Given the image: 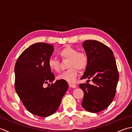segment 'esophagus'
<instances>
[{"label":"esophagus","mask_w":132,"mask_h":132,"mask_svg":"<svg viewBox=\"0 0 132 132\" xmlns=\"http://www.w3.org/2000/svg\"><path fill=\"white\" fill-rule=\"evenodd\" d=\"M69 85L70 86V87H71L72 88H75L77 87V85H75V84H70V83Z\"/></svg>","instance_id":"1"}]
</instances>
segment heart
I'll return each instance as SVG.
<instances>
[{
  "instance_id": "obj_1",
  "label": "heart",
  "mask_w": 132,
  "mask_h": 132,
  "mask_svg": "<svg viewBox=\"0 0 132 132\" xmlns=\"http://www.w3.org/2000/svg\"><path fill=\"white\" fill-rule=\"evenodd\" d=\"M63 60H69L67 70L62 72L57 77L58 80H65L70 83H74L77 79L78 71L83 70L88 64V58L86 53L78 52L77 49L71 46H66L62 49L60 53ZM47 64L49 69L54 72L60 71V62L55 58L49 59Z\"/></svg>"
}]
</instances>
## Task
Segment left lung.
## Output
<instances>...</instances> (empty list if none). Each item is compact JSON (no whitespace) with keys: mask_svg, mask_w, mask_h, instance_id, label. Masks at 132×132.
Returning a JSON list of instances; mask_svg holds the SVG:
<instances>
[{"mask_svg":"<svg viewBox=\"0 0 132 132\" xmlns=\"http://www.w3.org/2000/svg\"><path fill=\"white\" fill-rule=\"evenodd\" d=\"M82 45L88 58L81 79L92 78L94 84H80L84 92L82 105L86 111L97 113L111 104L116 94L119 75L112 50L96 40H86Z\"/></svg>","mask_w":132,"mask_h":132,"instance_id":"obj_1","label":"left lung"}]
</instances>
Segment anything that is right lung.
I'll return each mask as SVG.
<instances>
[{"mask_svg":"<svg viewBox=\"0 0 132 132\" xmlns=\"http://www.w3.org/2000/svg\"><path fill=\"white\" fill-rule=\"evenodd\" d=\"M54 50L46 43L33 44L21 53L15 66L16 93L27 110L40 117L55 112L69 87L65 80L52 83L55 76L47 62ZM45 84L49 87L44 88Z\"/></svg>","mask_w":132,"mask_h":132,"instance_id":"obj_1","label":"right lung"}]
</instances>
